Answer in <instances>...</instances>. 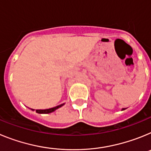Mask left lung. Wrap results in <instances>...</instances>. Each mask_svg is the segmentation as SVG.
<instances>
[{
  "label": "left lung",
  "mask_w": 151,
  "mask_h": 151,
  "mask_svg": "<svg viewBox=\"0 0 151 151\" xmlns=\"http://www.w3.org/2000/svg\"><path fill=\"white\" fill-rule=\"evenodd\" d=\"M125 110V108H123V109H122V110Z\"/></svg>",
  "instance_id": "left-lung-1"
}]
</instances>
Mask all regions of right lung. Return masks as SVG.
<instances>
[{
    "label": "right lung",
    "mask_w": 151,
    "mask_h": 151,
    "mask_svg": "<svg viewBox=\"0 0 151 151\" xmlns=\"http://www.w3.org/2000/svg\"><path fill=\"white\" fill-rule=\"evenodd\" d=\"M63 105H64V104H62L58 105V106H54V107L50 108V109H46V110H36V113H40V114H47V113H52V112L55 111L56 110H57L58 108L63 106ZM31 110H33V109H31Z\"/></svg>",
    "instance_id": "add662e5"
}]
</instances>
